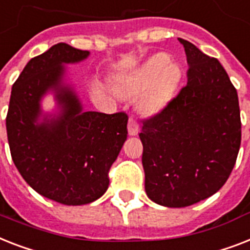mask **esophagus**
I'll use <instances>...</instances> for the list:
<instances>
[{"label": "esophagus", "mask_w": 250, "mask_h": 250, "mask_svg": "<svg viewBox=\"0 0 250 250\" xmlns=\"http://www.w3.org/2000/svg\"><path fill=\"white\" fill-rule=\"evenodd\" d=\"M127 131H129V135H137L139 133V125L135 121L133 117L129 119V124H127Z\"/></svg>", "instance_id": "obj_1"}]
</instances>
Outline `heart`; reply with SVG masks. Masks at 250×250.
Returning <instances> with one entry per match:
<instances>
[{"mask_svg": "<svg viewBox=\"0 0 250 250\" xmlns=\"http://www.w3.org/2000/svg\"><path fill=\"white\" fill-rule=\"evenodd\" d=\"M182 80V67L170 61L167 54L160 53L143 63L135 72L121 80L117 86L120 97L131 98L145 93L139 109L145 113L159 112L174 95Z\"/></svg>", "mask_w": 250, "mask_h": 250, "instance_id": "b5f03b06", "label": "heart"}]
</instances>
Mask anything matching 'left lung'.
I'll use <instances>...</instances> for the list:
<instances>
[{
	"label": "left lung",
	"instance_id": "obj_1",
	"mask_svg": "<svg viewBox=\"0 0 250 250\" xmlns=\"http://www.w3.org/2000/svg\"><path fill=\"white\" fill-rule=\"evenodd\" d=\"M187 55V85L139 133L147 196L185 208L214 195L236 163L241 142L237 93L218 59L178 39Z\"/></svg>",
	"mask_w": 250,
	"mask_h": 250
}]
</instances>
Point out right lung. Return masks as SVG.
Wrapping results in <instances>:
<instances>
[{"mask_svg":"<svg viewBox=\"0 0 250 250\" xmlns=\"http://www.w3.org/2000/svg\"><path fill=\"white\" fill-rule=\"evenodd\" d=\"M87 55L61 42L32 58L13 85L6 116L10 152L24 181L64 205L89 204L107 191L109 169L127 137L126 113L85 112L75 91L63 83V64ZM50 90L61 113L39 123V102Z\"/></svg>","mask_w":250,"mask_h":250,"instance_id":"1","label":"right lung"}]
</instances>
